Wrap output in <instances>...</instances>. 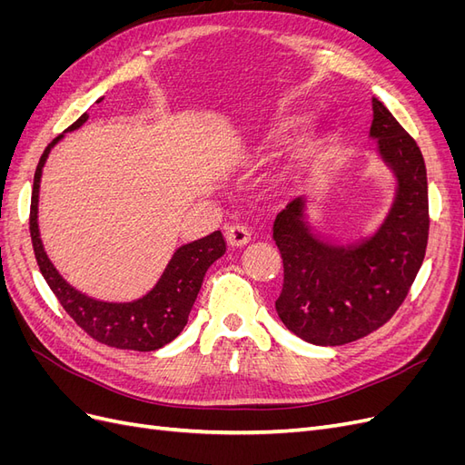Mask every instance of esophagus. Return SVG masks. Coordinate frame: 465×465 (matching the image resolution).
<instances>
[{"label": "esophagus", "instance_id": "obj_1", "mask_svg": "<svg viewBox=\"0 0 465 465\" xmlns=\"http://www.w3.org/2000/svg\"><path fill=\"white\" fill-rule=\"evenodd\" d=\"M250 242V232L244 224H232L227 229V244L231 248H242Z\"/></svg>", "mask_w": 465, "mask_h": 465}]
</instances>
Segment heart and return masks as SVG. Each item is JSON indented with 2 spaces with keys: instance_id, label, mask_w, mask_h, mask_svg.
<instances>
[{
  "instance_id": "1",
  "label": "heart",
  "mask_w": 465,
  "mask_h": 465,
  "mask_svg": "<svg viewBox=\"0 0 465 465\" xmlns=\"http://www.w3.org/2000/svg\"><path fill=\"white\" fill-rule=\"evenodd\" d=\"M302 116H281L265 124L254 137L250 139V153H263L291 142L292 135L301 130ZM331 143V130L326 124H314L302 135H299L287 153L281 157L270 171V184L273 188H287L301 180L311 168L326 154Z\"/></svg>"
}]
</instances>
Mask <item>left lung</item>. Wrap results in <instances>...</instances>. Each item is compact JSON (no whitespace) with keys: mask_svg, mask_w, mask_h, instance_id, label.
I'll use <instances>...</instances> for the list:
<instances>
[{"mask_svg":"<svg viewBox=\"0 0 465 465\" xmlns=\"http://www.w3.org/2000/svg\"><path fill=\"white\" fill-rule=\"evenodd\" d=\"M369 137L393 178V198L361 238L328 236L312 224L308 198L291 202L273 223L283 258L281 322L314 345H343L378 330L403 302L425 258L429 238L427 168L413 137L372 98Z\"/></svg>","mask_w":465,"mask_h":465,"instance_id":"8db88e82","label":"left lung"}]
</instances>
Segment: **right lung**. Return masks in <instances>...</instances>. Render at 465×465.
<instances>
[{"instance_id": "obj_1", "label": "right lung", "mask_w": 465, "mask_h": 465, "mask_svg": "<svg viewBox=\"0 0 465 465\" xmlns=\"http://www.w3.org/2000/svg\"><path fill=\"white\" fill-rule=\"evenodd\" d=\"M89 120L85 112L77 122H74L65 132L79 130ZM64 139V134L42 153L35 173L33 198H31V238L35 256L42 277L58 297L65 312L72 316L77 326L85 330L93 340L110 347L132 349V351H154L171 343L174 337L184 330L192 306L198 299L205 272L209 265L219 260L227 246H224L221 231L211 232L188 244H182L164 265L161 277L143 297L134 301H103L89 297L87 292L67 283L64 275L55 270V265L46 254L42 244L38 227V200H40V180L50 151Z\"/></svg>"}]
</instances>
